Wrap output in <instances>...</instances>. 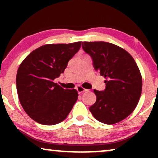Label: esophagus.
I'll return each mask as SVG.
<instances>
[{
  "mask_svg": "<svg viewBox=\"0 0 158 158\" xmlns=\"http://www.w3.org/2000/svg\"><path fill=\"white\" fill-rule=\"evenodd\" d=\"M77 92L79 93V94H81V93H83V92H85V91H87V89H85V88H83L82 87V86H77Z\"/></svg>",
  "mask_w": 158,
  "mask_h": 158,
  "instance_id": "1",
  "label": "esophagus"
}]
</instances>
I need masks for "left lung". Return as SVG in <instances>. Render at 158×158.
<instances>
[{"label": "left lung", "mask_w": 158, "mask_h": 158, "mask_svg": "<svg viewBox=\"0 0 158 158\" xmlns=\"http://www.w3.org/2000/svg\"><path fill=\"white\" fill-rule=\"evenodd\" d=\"M96 71L106 78L103 90H94L96 101L89 108L101 123L113 124L124 119L137 106L142 80L135 60L124 49L104 42H82Z\"/></svg>", "instance_id": "1"}]
</instances>
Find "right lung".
<instances>
[{"instance_id":"1","label":"right lung","mask_w":158,"mask_h":158,"mask_svg":"<svg viewBox=\"0 0 158 158\" xmlns=\"http://www.w3.org/2000/svg\"><path fill=\"white\" fill-rule=\"evenodd\" d=\"M81 47V42L43 45L21 62L16 75L17 93L23 110L35 122L59 124L72 110L78 96L77 90L64 89L54 80L64 73Z\"/></svg>"}]
</instances>
